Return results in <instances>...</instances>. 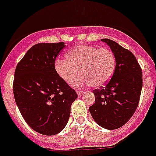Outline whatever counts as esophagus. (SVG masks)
Masks as SVG:
<instances>
[{
    "label": "esophagus",
    "instance_id": "34e87169",
    "mask_svg": "<svg viewBox=\"0 0 156 156\" xmlns=\"http://www.w3.org/2000/svg\"><path fill=\"white\" fill-rule=\"evenodd\" d=\"M83 90H77V94H78V95H83Z\"/></svg>",
    "mask_w": 156,
    "mask_h": 156
}]
</instances>
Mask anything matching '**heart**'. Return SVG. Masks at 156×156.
I'll return each mask as SVG.
<instances>
[{"instance_id": "heart-1", "label": "heart", "mask_w": 156, "mask_h": 156, "mask_svg": "<svg viewBox=\"0 0 156 156\" xmlns=\"http://www.w3.org/2000/svg\"><path fill=\"white\" fill-rule=\"evenodd\" d=\"M66 60L58 58L54 63L56 74L66 83H71L79 72L83 73L73 83L76 87L91 83L93 87L108 83L116 69V56L108 48L82 44L66 53Z\"/></svg>"}]
</instances>
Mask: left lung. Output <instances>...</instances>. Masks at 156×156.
Listing matches in <instances>:
<instances>
[{
	"label": "left lung",
	"instance_id": "obj_1",
	"mask_svg": "<svg viewBox=\"0 0 156 156\" xmlns=\"http://www.w3.org/2000/svg\"><path fill=\"white\" fill-rule=\"evenodd\" d=\"M101 40L115 54L116 69L106 85L93 90L95 104L89 110L99 126L116 129L128 122L138 108L143 87V72L129 50L109 39Z\"/></svg>",
	"mask_w": 156,
	"mask_h": 156
}]
</instances>
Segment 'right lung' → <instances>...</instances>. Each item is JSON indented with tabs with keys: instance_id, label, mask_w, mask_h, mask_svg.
Segmentation results:
<instances>
[{
	"instance_id": "1",
	"label": "right lung",
	"mask_w": 156,
	"mask_h": 156,
	"mask_svg": "<svg viewBox=\"0 0 156 156\" xmlns=\"http://www.w3.org/2000/svg\"><path fill=\"white\" fill-rule=\"evenodd\" d=\"M65 43H40L17 65L13 90L17 106L28 126L44 135L60 133L68 122L78 95L56 74L54 63Z\"/></svg>"
}]
</instances>
